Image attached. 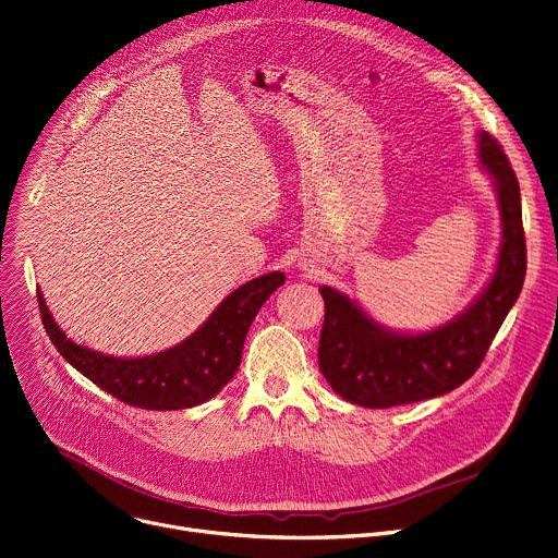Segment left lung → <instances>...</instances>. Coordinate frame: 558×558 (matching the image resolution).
Listing matches in <instances>:
<instances>
[{
  "instance_id": "left-lung-1",
  "label": "left lung",
  "mask_w": 558,
  "mask_h": 558,
  "mask_svg": "<svg viewBox=\"0 0 558 558\" xmlns=\"http://www.w3.org/2000/svg\"><path fill=\"white\" fill-rule=\"evenodd\" d=\"M478 158L494 180L502 240L489 284L461 316L434 331L396 333L374 323L344 293L320 287L325 323L318 365L331 389L344 400L387 410L442 396L461 387L481 367L523 289L527 248L517 173L502 146L487 131L478 133Z\"/></svg>"
}]
</instances>
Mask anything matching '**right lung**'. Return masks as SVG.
<instances>
[{
    "instance_id": "right-lung-1",
    "label": "right lung",
    "mask_w": 558,
    "mask_h": 558,
    "mask_svg": "<svg viewBox=\"0 0 558 558\" xmlns=\"http://www.w3.org/2000/svg\"><path fill=\"white\" fill-rule=\"evenodd\" d=\"M282 282L280 271L248 280L227 295L195 333L144 359H113L75 344L50 316L39 289L37 302L50 342L80 374L133 408L171 412L207 402L235 376L246 331Z\"/></svg>"
}]
</instances>
